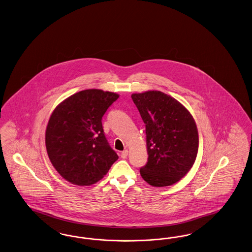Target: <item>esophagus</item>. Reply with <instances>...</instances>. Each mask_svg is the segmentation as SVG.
Wrapping results in <instances>:
<instances>
[{
    "mask_svg": "<svg viewBox=\"0 0 252 252\" xmlns=\"http://www.w3.org/2000/svg\"><path fill=\"white\" fill-rule=\"evenodd\" d=\"M127 155H128V151L127 150H124V151L121 153V158H127Z\"/></svg>",
    "mask_w": 252,
    "mask_h": 252,
    "instance_id": "1",
    "label": "esophagus"
}]
</instances>
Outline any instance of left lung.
Wrapping results in <instances>:
<instances>
[{
  "label": "left lung",
  "instance_id": "1",
  "mask_svg": "<svg viewBox=\"0 0 252 252\" xmlns=\"http://www.w3.org/2000/svg\"><path fill=\"white\" fill-rule=\"evenodd\" d=\"M132 100L145 124L148 161L141 177L153 187H168L191 169L199 148V134L190 112L160 91L133 94Z\"/></svg>",
  "mask_w": 252,
  "mask_h": 252
}]
</instances>
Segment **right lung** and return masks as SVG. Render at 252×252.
Instances as JSON below:
<instances>
[{
	"mask_svg": "<svg viewBox=\"0 0 252 252\" xmlns=\"http://www.w3.org/2000/svg\"><path fill=\"white\" fill-rule=\"evenodd\" d=\"M118 97V94L108 91H81L52 111L45 135L46 148L52 166L66 181L77 186L95 184L118 159L101 122Z\"/></svg>",
	"mask_w": 252,
	"mask_h": 252,
	"instance_id": "obj_1",
	"label": "right lung"
}]
</instances>
